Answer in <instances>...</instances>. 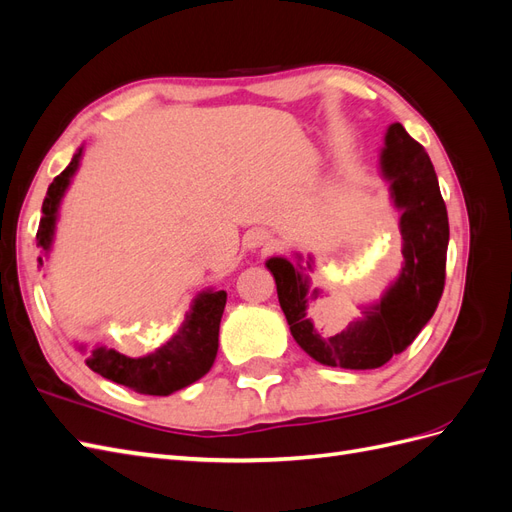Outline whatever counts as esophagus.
I'll return each instance as SVG.
<instances>
[{"instance_id": "esophagus-1", "label": "esophagus", "mask_w": 512, "mask_h": 512, "mask_svg": "<svg viewBox=\"0 0 512 512\" xmlns=\"http://www.w3.org/2000/svg\"><path fill=\"white\" fill-rule=\"evenodd\" d=\"M245 245H247V247H267V245H269V237L265 235V232H260V230L247 232Z\"/></svg>"}]
</instances>
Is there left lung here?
Masks as SVG:
<instances>
[{"label":"left lung","instance_id":"obj_1","mask_svg":"<svg viewBox=\"0 0 512 512\" xmlns=\"http://www.w3.org/2000/svg\"><path fill=\"white\" fill-rule=\"evenodd\" d=\"M380 170L399 215L401 271L378 303L342 329L329 320L327 290L312 286L314 260L301 265L273 256L265 265L275 277L277 299L290 333L312 359L329 367L376 369L404 352L438 307L446 280L448 215L436 170L421 143L401 123H391L380 151ZM330 329L327 330L326 327Z\"/></svg>","mask_w":512,"mask_h":512}]
</instances>
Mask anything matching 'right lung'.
Wrapping results in <instances>:
<instances>
[{"instance_id": "right-lung-1", "label": "right lung", "mask_w": 512, "mask_h": 512, "mask_svg": "<svg viewBox=\"0 0 512 512\" xmlns=\"http://www.w3.org/2000/svg\"><path fill=\"white\" fill-rule=\"evenodd\" d=\"M81 158L83 147L74 153L72 162L66 166L64 173L53 179L49 192H46L36 235L44 254L51 252L61 198H64L68 190L76 168L81 164ZM38 265L42 267V256L38 258ZM224 307V290H203L192 301L181 329L160 348L145 356H126L113 348L96 346L89 352L85 363L102 378L128 386V389L136 393L166 397L200 380L211 369L215 354H218L220 320ZM79 350H85V346H79Z\"/></svg>"}]
</instances>
